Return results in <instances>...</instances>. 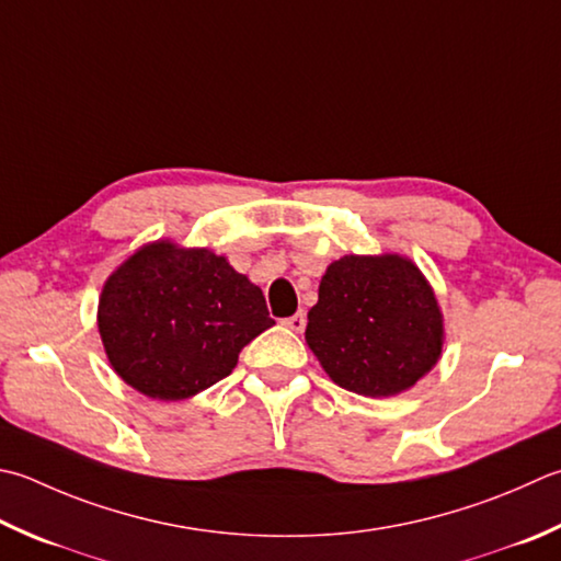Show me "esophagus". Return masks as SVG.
<instances>
[{
	"label": "esophagus",
	"instance_id": "esophagus-1",
	"mask_svg": "<svg viewBox=\"0 0 561 561\" xmlns=\"http://www.w3.org/2000/svg\"><path fill=\"white\" fill-rule=\"evenodd\" d=\"M284 323H287V325L291 328V331H296V333H301V331H304V328H306V313H304V311H299V313H294V316H289V318H287V321H284Z\"/></svg>",
	"mask_w": 561,
	"mask_h": 561
}]
</instances>
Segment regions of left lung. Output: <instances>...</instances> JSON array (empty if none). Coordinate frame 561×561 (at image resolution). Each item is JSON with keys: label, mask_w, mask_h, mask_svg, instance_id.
Here are the masks:
<instances>
[{"label": "left lung", "mask_w": 561, "mask_h": 561, "mask_svg": "<svg viewBox=\"0 0 561 561\" xmlns=\"http://www.w3.org/2000/svg\"><path fill=\"white\" fill-rule=\"evenodd\" d=\"M306 343L337 387L393 397L440 357V306L411 260L345 255L323 274Z\"/></svg>", "instance_id": "obj_1"}]
</instances>
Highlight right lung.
I'll list each match as a JSON object with an SVG mask.
<instances>
[{"instance_id":"1","label":"right lung","mask_w":561,"mask_h":561,"mask_svg":"<svg viewBox=\"0 0 561 561\" xmlns=\"http://www.w3.org/2000/svg\"><path fill=\"white\" fill-rule=\"evenodd\" d=\"M265 296L211 250L162 240L106 279L99 333L116 375L160 401L190 399L228 377L267 331Z\"/></svg>"}]
</instances>
